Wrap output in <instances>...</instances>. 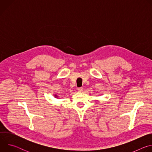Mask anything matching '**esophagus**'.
<instances>
[{
    "instance_id": "1",
    "label": "esophagus",
    "mask_w": 152,
    "mask_h": 152,
    "mask_svg": "<svg viewBox=\"0 0 152 152\" xmlns=\"http://www.w3.org/2000/svg\"><path fill=\"white\" fill-rule=\"evenodd\" d=\"M77 91H79V92H82V91H83V88H82V87H80V88H77Z\"/></svg>"
}]
</instances>
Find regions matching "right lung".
<instances>
[{"instance_id": "add662e5", "label": "right lung", "mask_w": 152, "mask_h": 152, "mask_svg": "<svg viewBox=\"0 0 152 152\" xmlns=\"http://www.w3.org/2000/svg\"><path fill=\"white\" fill-rule=\"evenodd\" d=\"M55 96H56V95H55Z\"/></svg>"}]
</instances>
